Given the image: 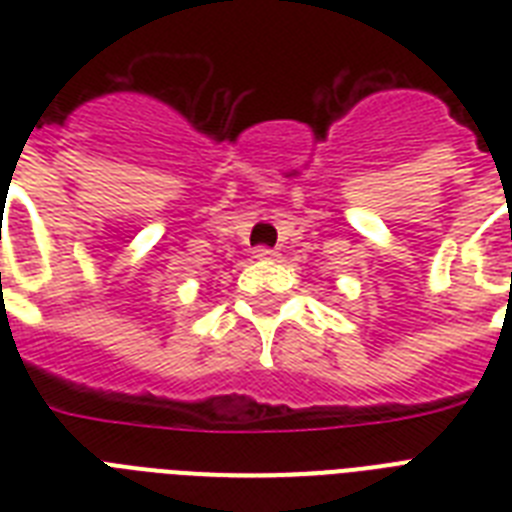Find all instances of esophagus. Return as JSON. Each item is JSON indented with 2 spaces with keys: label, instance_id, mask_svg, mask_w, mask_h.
Here are the masks:
<instances>
[{
  "label": "esophagus",
  "instance_id": "obj_1",
  "mask_svg": "<svg viewBox=\"0 0 512 512\" xmlns=\"http://www.w3.org/2000/svg\"><path fill=\"white\" fill-rule=\"evenodd\" d=\"M255 257L257 260H276V257H279V252H276V249H268V247H257Z\"/></svg>",
  "mask_w": 512,
  "mask_h": 512
}]
</instances>
